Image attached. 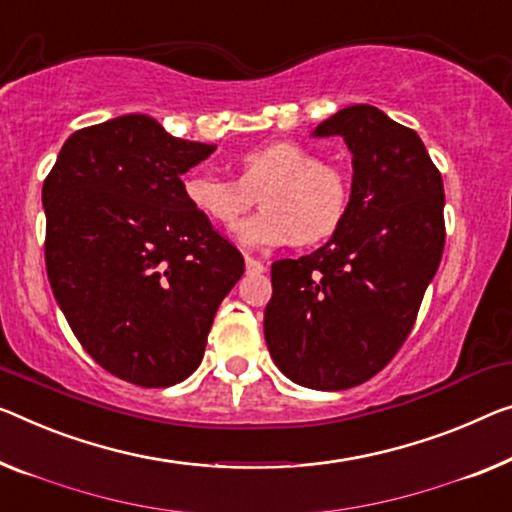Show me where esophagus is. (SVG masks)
Returning a JSON list of instances; mask_svg holds the SVG:
<instances>
[{
  "mask_svg": "<svg viewBox=\"0 0 512 512\" xmlns=\"http://www.w3.org/2000/svg\"><path fill=\"white\" fill-rule=\"evenodd\" d=\"M246 273L248 276H259V273H264V264L255 257H246Z\"/></svg>",
  "mask_w": 512,
  "mask_h": 512,
  "instance_id": "34e87169",
  "label": "esophagus"
}]
</instances>
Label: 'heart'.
<instances>
[{"label": "heart", "mask_w": 512, "mask_h": 512, "mask_svg": "<svg viewBox=\"0 0 512 512\" xmlns=\"http://www.w3.org/2000/svg\"><path fill=\"white\" fill-rule=\"evenodd\" d=\"M241 179H225L209 170L181 177L186 202L202 218L220 227L236 225L259 191L257 216L243 220L234 239L246 248H276L287 243H317L338 230L349 207V186L338 167L319 163L310 149L289 140H273L239 158Z\"/></svg>", "instance_id": "1"}]
</instances>
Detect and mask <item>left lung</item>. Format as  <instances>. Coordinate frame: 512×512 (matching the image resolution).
Here are the masks:
<instances>
[{"label":"left lung","instance_id":"obj_1","mask_svg":"<svg viewBox=\"0 0 512 512\" xmlns=\"http://www.w3.org/2000/svg\"><path fill=\"white\" fill-rule=\"evenodd\" d=\"M312 135L352 151L349 207L322 248L273 262L264 338L294 384L342 391L375 377L416 322L444 253V181L418 133L372 105Z\"/></svg>","mask_w":512,"mask_h":512}]
</instances>
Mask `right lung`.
Returning a JSON list of instances; mask_svg holds the SVG:
<instances>
[{"instance_id":"right-lung-1","label":"right lung","mask_w":512,"mask_h":512,"mask_svg":"<svg viewBox=\"0 0 512 512\" xmlns=\"http://www.w3.org/2000/svg\"><path fill=\"white\" fill-rule=\"evenodd\" d=\"M213 151L121 114L68 137L43 183L52 294L87 354L135 386L193 375L243 276L239 250L181 190Z\"/></svg>"}]
</instances>
